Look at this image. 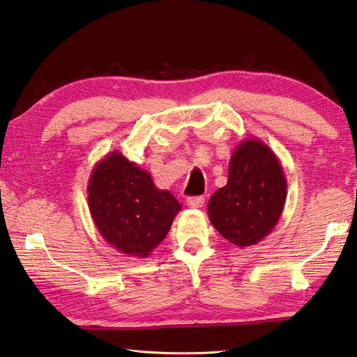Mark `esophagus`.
<instances>
[{"instance_id": "1", "label": "esophagus", "mask_w": 357, "mask_h": 357, "mask_svg": "<svg viewBox=\"0 0 357 357\" xmlns=\"http://www.w3.org/2000/svg\"><path fill=\"white\" fill-rule=\"evenodd\" d=\"M186 203H188L189 208L200 209V208H203V204H204V197H188Z\"/></svg>"}]
</instances>
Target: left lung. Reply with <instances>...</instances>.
I'll list each match as a JSON object with an SVG mask.
<instances>
[{"label": "left lung", "instance_id": "1", "mask_svg": "<svg viewBox=\"0 0 357 357\" xmlns=\"http://www.w3.org/2000/svg\"><path fill=\"white\" fill-rule=\"evenodd\" d=\"M286 197L287 180L280 158L263 140L244 139L229 162L226 186L211 197L208 215L223 238L249 248L273 231Z\"/></svg>", "mask_w": 357, "mask_h": 357}]
</instances>
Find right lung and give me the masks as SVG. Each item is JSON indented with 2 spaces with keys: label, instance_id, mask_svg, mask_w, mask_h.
Listing matches in <instances>:
<instances>
[{
  "label": "right lung",
  "instance_id": "right-lung-1",
  "mask_svg": "<svg viewBox=\"0 0 357 357\" xmlns=\"http://www.w3.org/2000/svg\"><path fill=\"white\" fill-rule=\"evenodd\" d=\"M91 218L104 240L128 257L146 258L160 244L181 204L157 189L149 172L119 151L107 154L86 186Z\"/></svg>",
  "mask_w": 357,
  "mask_h": 357
}]
</instances>
